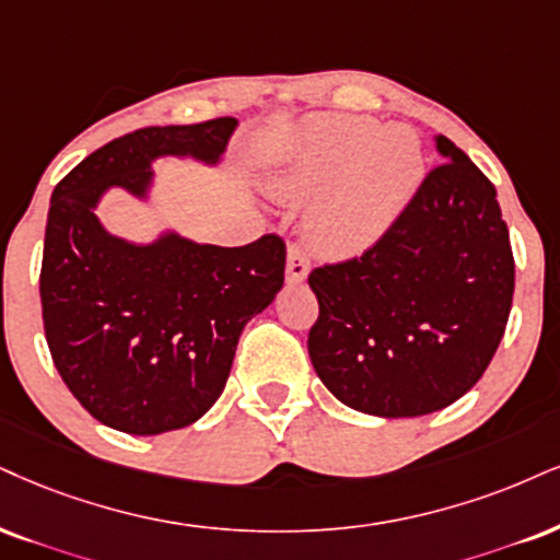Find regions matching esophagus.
<instances>
[{
  "label": "esophagus",
  "mask_w": 560,
  "mask_h": 560,
  "mask_svg": "<svg viewBox=\"0 0 560 560\" xmlns=\"http://www.w3.org/2000/svg\"><path fill=\"white\" fill-rule=\"evenodd\" d=\"M308 254L306 248L299 244L288 246V265H285V278L288 282H303L308 275Z\"/></svg>",
  "instance_id": "esophagus-1"
}]
</instances>
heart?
I'll return each mask as SVG.
<instances>
[{
  "label": "heart",
  "instance_id": "1",
  "mask_svg": "<svg viewBox=\"0 0 560 560\" xmlns=\"http://www.w3.org/2000/svg\"><path fill=\"white\" fill-rule=\"evenodd\" d=\"M420 176L423 148L412 129L335 114L303 127L282 168V186L293 195L324 189L308 212V233L324 252L353 257L402 215Z\"/></svg>",
  "mask_w": 560,
  "mask_h": 560
}]
</instances>
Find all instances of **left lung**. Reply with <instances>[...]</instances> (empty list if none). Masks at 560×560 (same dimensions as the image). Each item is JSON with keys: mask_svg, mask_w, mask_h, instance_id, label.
<instances>
[{"mask_svg": "<svg viewBox=\"0 0 560 560\" xmlns=\"http://www.w3.org/2000/svg\"><path fill=\"white\" fill-rule=\"evenodd\" d=\"M444 158L361 257L316 267L308 355L332 395L378 418L444 410L495 355L514 254L495 186L444 135Z\"/></svg>", "mask_w": 560, "mask_h": 560, "instance_id": "8db88e82", "label": "left lung"}]
</instances>
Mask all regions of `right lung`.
Instances as JSON below:
<instances>
[{"instance_id":"right-lung-1","label":"right lung","mask_w":560,"mask_h":560,"mask_svg":"<svg viewBox=\"0 0 560 560\" xmlns=\"http://www.w3.org/2000/svg\"><path fill=\"white\" fill-rule=\"evenodd\" d=\"M238 121L144 127L90 153L51 195L40 308L54 365L103 425L135 436L191 425L215 405L246 322L285 280V241L212 246L168 231L132 244L101 225L112 186L144 199L153 161L215 165Z\"/></svg>"}]
</instances>
